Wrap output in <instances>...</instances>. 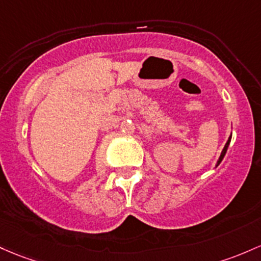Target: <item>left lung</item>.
Returning a JSON list of instances; mask_svg holds the SVG:
<instances>
[{
    "mask_svg": "<svg viewBox=\"0 0 261 261\" xmlns=\"http://www.w3.org/2000/svg\"><path fill=\"white\" fill-rule=\"evenodd\" d=\"M230 140H231V135H230V136H229V139H228L227 144H225V146H224V148H223V151H222V153H220V156H219L218 161H217V165H216V167H218V166H219V163L223 161V159H224L225 153H227V150H228V146H229V144H230Z\"/></svg>",
    "mask_w": 261,
    "mask_h": 261,
    "instance_id": "1",
    "label": "left lung"
}]
</instances>
